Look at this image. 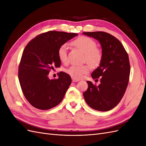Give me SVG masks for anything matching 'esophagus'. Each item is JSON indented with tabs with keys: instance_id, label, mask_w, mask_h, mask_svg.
Listing matches in <instances>:
<instances>
[{
	"instance_id": "1",
	"label": "esophagus",
	"mask_w": 146,
	"mask_h": 146,
	"mask_svg": "<svg viewBox=\"0 0 146 146\" xmlns=\"http://www.w3.org/2000/svg\"><path fill=\"white\" fill-rule=\"evenodd\" d=\"M78 81H79L78 79H76V78H72V82H78Z\"/></svg>"
}]
</instances>
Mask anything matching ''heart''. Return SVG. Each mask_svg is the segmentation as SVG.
<instances>
[{
  "label": "heart",
  "mask_w": 146,
  "mask_h": 146,
  "mask_svg": "<svg viewBox=\"0 0 146 146\" xmlns=\"http://www.w3.org/2000/svg\"><path fill=\"white\" fill-rule=\"evenodd\" d=\"M72 45L85 53V60L92 67H98L102 60V52L96 47L97 44L91 38L82 36L74 39ZM57 55L61 62L65 63L68 61V46L64 44L58 50ZM90 66L88 64L72 65L66 70V72L72 78H81L84 74L89 72Z\"/></svg>",
  "instance_id": "b5f03b06"
}]
</instances>
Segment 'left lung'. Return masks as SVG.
Wrapping results in <instances>:
<instances>
[{
  "instance_id": "1",
  "label": "left lung",
  "mask_w": 146,
  "mask_h": 146,
  "mask_svg": "<svg viewBox=\"0 0 146 146\" xmlns=\"http://www.w3.org/2000/svg\"><path fill=\"white\" fill-rule=\"evenodd\" d=\"M83 33L100 43L103 54L99 66L91 74L92 78H99L100 83L96 86L87 81L84 98L92 109L107 111L115 107L125 94L130 73L129 56L122 43L111 35L104 32Z\"/></svg>"
}]
</instances>
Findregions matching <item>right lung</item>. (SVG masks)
Masks as SVG:
<instances>
[{"instance_id":"obj_1","label":"right lung","mask_w":146,"mask_h":146,"mask_svg":"<svg viewBox=\"0 0 146 146\" xmlns=\"http://www.w3.org/2000/svg\"><path fill=\"white\" fill-rule=\"evenodd\" d=\"M77 35L48 31L38 35L25 47L18 69L19 80L25 98L35 108L48 110L62 101L71 78L63 72L57 79L50 80L48 75L61 65L58 48Z\"/></svg>"}]
</instances>
